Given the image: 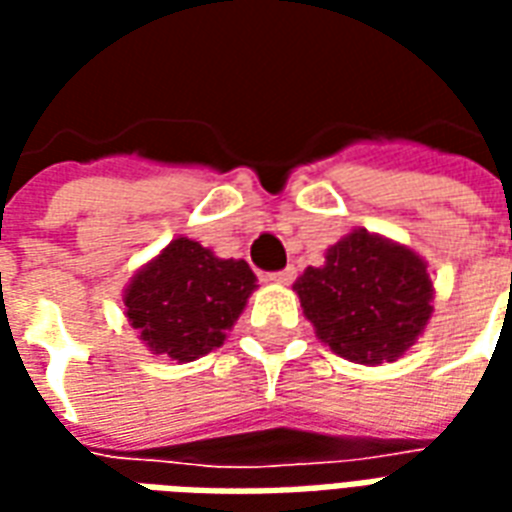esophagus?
I'll return each mask as SVG.
<instances>
[{
	"label": "esophagus",
	"instance_id": "34e87169",
	"mask_svg": "<svg viewBox=\"0 0 512 512\" xmlns=\"http://www.w3.org/2000/svg\"><path fill=\"white\" fill-rule=\"evenodd\" d=\"M293 274H296V271H293V268H285V271H274V274H266V282L268 285H290V282H293Z\"/></svg>",
	"mask_w": 512,
	"mask_h": 512
}]
</instances>
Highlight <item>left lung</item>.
<instances>
[{
    "instance_id": "left-lung-1",
    "label": "left lung",
    "mask_w": 512,
    "mask_h": 512,
    "mask_svg": "<svg viewBox=\"0 0 512 512\" xmlns=\"http://www.w3.org/2000/svg\"><path fill=\"white\" fill-rule=\"evenodd\" d=\"M293 290L315 334L356 365L395 362L417 343L433 315L428 263L384 235L354 230L326 249Z\"/></svg>"
}]
</instances>
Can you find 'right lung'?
Masks as SVG:
<instances>
[{"label": "right lung", "mask_w": 512, "mask_h": 512, "mask_svg": "<svg viewBox=\"0 0 512 512\" xmlns=\"http://www.w3.org/2000/svg\"><path fill=\"white\" fill-rule=\"evenodd\" d=\"M255 288L246 260H224L178 235L131 277L123 304L147 351L183 365L227 340Z\"/></svg>", "instance_id": "obj_1"}]
</instances>
